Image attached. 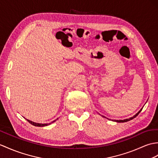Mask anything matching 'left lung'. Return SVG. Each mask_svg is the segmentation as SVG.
Returning a JSON list of instances; mask_svg holds the SVG:
<instances>
[{"label": "left lung", "mask_w": 158, "mask_h": 158, "mask_svg": "<svg viewBox=\"0 0 158 158\" xmlns=\"http://www.w3.org/2000/svg\"><path fill=\"white\" fill-rule=\"evenodd\" d=\"M142 109H143V108H141V109L140 110H139V111L136 114L134 115L133 116L131 117V118H127V119H124V120H114V121H115V122H116V123H125V122H127V121H129V120H132V119L135 118V117H136V116L139 114L141 112V111L142 110ZM102 116L104 117V116ZM105 118H106V117H105ZM109 120H110V119H109Z\"/></svg>", "instance_id": "obj_1"}]
</instances>
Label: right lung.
<instances>
[{"instance_id": "1", "label": "right lung", "mask_w": 158, "mask_h": 158, "mask_svg": "<svg viewBox=\"0 0 158 158\" xmlns=\"http://www.w3.org/2000/svg\"><path fill=\"white\" fill-rule=\"evenodd\" d=\"M58 119V118H57ZM56 119V120H57ZM27 120L28 121V122L30 123L31 124H32V125H34V126H35V127H46V126H48V125H50V124H52V123H54V122H55V121H56V120H54L53 122H52V123H46V124H42V123H35V122H33V121H31V120H28V119H27Z\"/></svg>"}]
</instances>
